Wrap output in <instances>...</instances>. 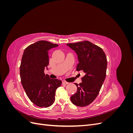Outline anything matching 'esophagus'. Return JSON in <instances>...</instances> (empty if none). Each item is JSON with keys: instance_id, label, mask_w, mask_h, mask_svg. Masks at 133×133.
Here are the masks:
<instances>
[{"instance_id": "34e87169", "label": "esophagus", "mask_w": 133, "mask_h": 133, "mask_svg": "<svg viewBox=\"0 0 133 133\" xmlns=\"http://www.w3.org/2000/svg\"><path fill=\"white\" fill-rule=\"evenodd\" d=\"M69 84V82H67L65 80H63V84Z\"/></svg>"}]
</instances>
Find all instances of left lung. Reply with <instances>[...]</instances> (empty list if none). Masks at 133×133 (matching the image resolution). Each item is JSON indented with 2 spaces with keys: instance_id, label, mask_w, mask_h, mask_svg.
<instances>
[{
  "instance_id": "obj_1",
  "label": "left lung",
  "mask_w": 133,
  "mask_h": 133,
  "mask_svg": "<svg viewBox=\"0 0 133 133\" xmlns=\"http://www.w3.org/2000/svg\"><path fill=\"white\" fill-rule=\"evenodd\" d=\"M66 45L77 54L79 63L76 70H82L85 73L81 83H74L77 91L70 100L76 106H87L98 96L105 80L107 68L105 54L101 48L89 41Z\"/></svg>"
}]
</instances>
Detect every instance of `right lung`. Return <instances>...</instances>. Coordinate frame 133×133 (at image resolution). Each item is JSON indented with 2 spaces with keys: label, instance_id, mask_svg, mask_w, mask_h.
I'll list each match as a JSON object with an SVG mask.
<instances>
[{
  "label": "right lung",
  "instance_id": "obj_1",
  "mask_svg": "<svg viewBox=\"0 0 133 133\" xmlns=\"http://www.w3.org/2000/svg\"><path fill=\"white\" fill-rule=\"evenodd\" d=\"M58 45L40 41L28 46L23 53L20 67V75L24 89L35 105L48 108L54 102L55 91L62 82L50 79L45 75L49 60L48 51Z\"/></svg>",
  "mask_w": 133,
  "mask_h": 133
}]
</instances>
